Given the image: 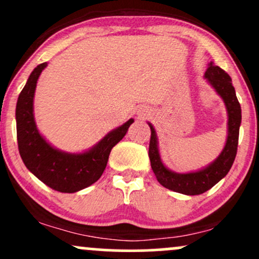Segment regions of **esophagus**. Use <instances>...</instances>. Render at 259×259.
<instances>
[{"label": "esophagus", "instance_id": "obj_1", "mask_svg": "<svg viewBox=\"0 0 259 259\" xmlns=\"http://www.w3.org/2000/svg\"><path fill=\"white\" fill-rule=\"evenodd\" d=\"M139 115H140V118H144V116L148 115V113H145V111H141V113H139Z\"/></svg>", "mask_w": 259, "mask_h": 259}]
</instances>
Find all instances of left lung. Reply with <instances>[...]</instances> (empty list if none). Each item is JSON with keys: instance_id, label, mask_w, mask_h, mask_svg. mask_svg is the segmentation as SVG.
Here are the masks:
<instances>
[{"instance_id": "obj_1", "label": "left lung", "mask_w": 259, "mask_h": 259, "mask_svg": "<svg viewBox=\"0 0 259 259\" xmlns=\"http://www.w3.org/2000/svg\"><path fill=\"white\" fill-rule=\"evenodd\" d=\"M205 79L211 84L216 93L222 98L227 110V140L226 145L216 160L201 170L187 174H179L171 171L161 161L159 152V141L154 126L149 122L151 130L150 145H149V157L151 168L157 181L171 191L184 195H200L213 187L220 180H222L232 167L236 159L238 146L239 126H241L242 114L236 91L232 85L230 75L221 69L219 65L209 63L205 73Z\"/></svg>"}]
</instances>
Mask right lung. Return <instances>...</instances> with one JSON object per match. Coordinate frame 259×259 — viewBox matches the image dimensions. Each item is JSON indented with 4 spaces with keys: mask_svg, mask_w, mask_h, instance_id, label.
I'll use <instances>...</instances> for the list:
<instances>
[{
    "mask_svg": "<svg viewBox=\"0 0 259 259\" xmlns=\"http://www.w3.org/2000/svg\"><path fill=\"white\" fill-rule=\"evenodd\" d=\"M47 63L37 65L27 79L16 105L18 150L26 167L43 184L59 192L80 191L99 180L107 167L111 149L126 134L134 119L111 130L89 150L72 154L52 146L37 129L33 99L37 80Z\"/></svg>",
    "mask_w": 259,
    "mask_h": 259,
    "instance_id": "right-lung-1",
    "label": "right lung"
}]
</instances>
